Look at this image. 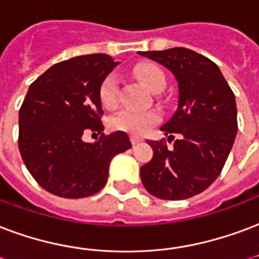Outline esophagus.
<instances>
[{
  "label": "esophagus",
  "mask_w": 259,
  "mask_h": 259,
  "mask_svg": "<svg viewBox=\"0 0 259 259\" xmlns=\"http://www.w3.org/2000/svg\"><path fill=\"white\" fill-rule=\"evenodd\" d=\"M130 141H132V144L136 145V144H139V143H143L144 140L141 139V137H139V136L132 135V136H130Z\"/></svg>",
  "instance_id": "obj_1"
}]
</instances>
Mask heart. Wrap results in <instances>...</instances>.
Returning a JSON list of instances; mask_svg holds the SVG:
<instances>
[{"label": "heart", "mask_w": 259, "mask_h": 259, "mask_svg": "<svg viewBox=\"0 0 259 259\" xmlns=\"http://www.w3.org/2000/svg\"><path fill=\"white\" fill-rule=\"evenodd\" d=\"M135 75L144 83L151 92L162 91L166 85V76L158 66L151 63H141L135 67ZM119 79L115 74H110L101 82L99 97L101 104L107 108H112L118 103ZM159 112L155 110L137 111L123 108L110 118V127L132 135H143L159 120Z\"/></svg>", "instance_id": "1"}]
</instances>
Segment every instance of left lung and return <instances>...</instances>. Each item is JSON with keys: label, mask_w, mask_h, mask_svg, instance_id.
I'll list each match as a JSON object with an SVG mask.
<instances>
[{"label": "left lung", "mask_w": 259, "mask_h": 259, "mask_svg": "<svg viewBox=\"0 0 259 259\" xmlns=\"http://www.w3.org/2000/svg\"><path fill=\"white\" fill-rule=\"evenodd\" d=\"M173 72L178 83V105L160 127L164 141H148L154 156L141 166L145 189L155 198L181 200L211 185L221 173L237 133L235 95L218 66L187 48L139 52Z\"/></svg>", "instance_id": "obj_1"}]
</instances>
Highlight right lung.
<instances>
[{"label": "right lung", "mask_w": 259, "mask_h": 259, "mask_svg": "<svg viewBox=\"0 0 259 259\" xmlns=\"http://www.w3.org/2000/svg\"><path fill=\"white\" fill-rule=\"evenodd\" d=\"M118 61L104 53L76 56L48 68L28 88L19 111V151L42 188L78 199L97 193L107 183L111 159L132 147L129 136L103 133L99 91ZM101 133L85 143V131Z\"/></svg>", "instance_id": "right-lung-1"}]
</instances>
